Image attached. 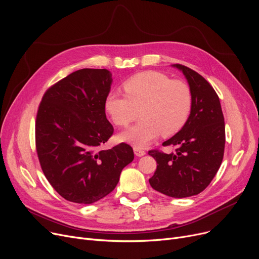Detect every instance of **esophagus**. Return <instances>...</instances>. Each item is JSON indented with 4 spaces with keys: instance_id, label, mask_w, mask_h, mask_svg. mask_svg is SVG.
Here are the masks:
<instances>
[{
    "instance_id": "34e87169",
    "label": "esophagus",
    "mask_w": 259,
    "mask_h": 259,
    "mask_svg": "<svg viewBox=\"0 0 259 259\" xmlns=\"http://www.w3.org/2000/svg\"><path fill=\"white\" fill-rule=\"evenodd\" d=\"M133 150H134V153L137 156H143V155L146 154V151L144 150V149L141 148V147H138V146H134Z\"/></svg>"
}]
</instances>
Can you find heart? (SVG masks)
Returning a JSON list of instances; mask_svg holds the SVG:
<instances>
[{
  "label": "heart",
  "instance_id": "b5f03b06",
  "mask_svg": "<svg viewBox=\"0 0 259 259\" xmlns=\"http://www.w3.org/2000/svg\"><path fill=\"white\" fill-rule=\"evenodd\" d=\"M124 90L126 94L108 93L105 108L114 124L122 128L137 119L140 112L142 119L120 135L122 141L134 145L144 146L159 134L167 138L178 133L191 112L189 86L161 72L135 74L125 81Z\"/></svg>",
  "mask_w": 259,
  "mask_h": 259
}]
</instances>
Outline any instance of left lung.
<instances>
[{
	"label": "left lung",
	"instance_id": "obj_1",
	"mask_svg": "<svg viewBox=\"0 0 259 259\" xmlns=\"http://www.w3.org/2000/svg\"><path fill=\"white\" fill-rule=\"evenodd\" d=\"M173 66L188 80L192 109L182 130L162 143L176 147L175 152H148L157 164L149 183L162 194L182 198L200 193L214 179L224 158L226 132L219 95L208 80L189 67Z\"/></svg>",
	"mask_w": 259,
	"mask_h": 259
}]
</instances>
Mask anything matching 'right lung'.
<instances>
[{
  "label": "right lung",
  "instance_id": "obj_1",
  "mask_svg": "<svg viewBox=\"0 0 259 259\" xmlns=\"http://www.w3.org/2000/svg\"><path fill=\"white\" fill-rule=\"evenodd\" d=\"M111 73L85 68L49 87L35 119V148L47 181L66 200L92 203L112 192L133 160L130 145H103L113 126L105 113Z\"/></svg>",
  "mask_w": 259,
  "mask_h": 259
}]
</instances>
